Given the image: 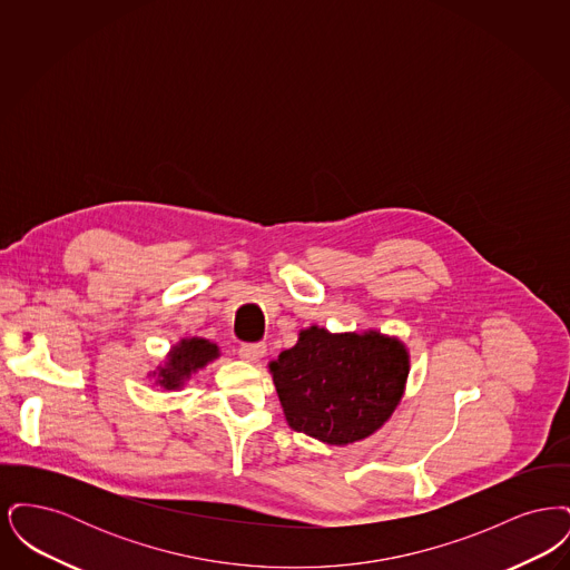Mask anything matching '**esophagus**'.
<instances>
[{
  "mask_svg": "<svg viewBox=\"0 0 570 570\" xmlns=\"http://www.w3.org/2000/svg\"><path fill=\"white\" fill-rule=\"evenodd\" d=\"M265 353H267V348L263 344H244L239 348V356L247 363H258L265 356Z\"/></svg>",
  "mask_w": 570,
  "mask_h": 570,
  "instance_id": "obj_1",
  "label": "esophagus"
}]
</instances>
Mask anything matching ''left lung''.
Returning a JSON list of instances; mask_svg holds the SVG:
<instances>
[{
	"label": "left lung",
	"instance_id": "8db88e82",
	"mask_svg": "<svg viewBox=\"0 0 570 570\" xmlns=\"http://www.w3.org/2000/svg\"><path fill=\"white\" fill-rule=\"evenodd\" d=\"M286 423L325 444L346 446L376 434L406 391L410 353L376 328L298 331L297 344L269 361Z\"/></svg>",
	"mask_w": 570,
	"mask_h": 570
}]
</instances>
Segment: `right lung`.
<instances>
[{"label":"right lung","instance_id":"1","mask_svg":"<svg viewBox=\"0 0 570 570\" xmlns=\"http://www.w3.org/2000/svg\"><path fill=\"white\" fill-rule=\"evenodd\" d=\"M219 346L205 337H184L166 353L163 363L149 372L151 379L164 391H179L184 389L191 376L207 367L212 361L219 358Z\"/></svg>","mask_w":570,"mask_h":570}]
</instances>
